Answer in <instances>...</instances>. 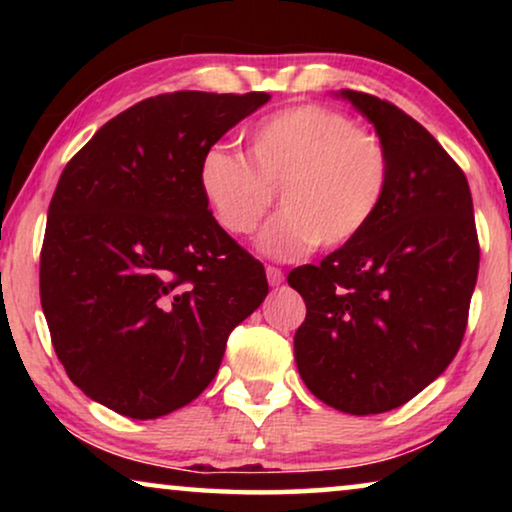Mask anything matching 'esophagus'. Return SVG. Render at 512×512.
<instances>
[{
	"mask_svg": "<svg viewBox=\"0 0 512 512\" xmlns=\"http://www.w3.org/2000/svg\"><path fill=\"white\" fill-rule=\"evenodd\" d=\"M265 275H268L270 286H279V284L284 282L282 268H275V265H268V268H265Z\"/></svg>",
	"mask_w": 512,
	"mask_h": 512,
	"instance_id": "1",
	"label": "esophagus"
}]
</instances>
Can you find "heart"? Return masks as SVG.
<instances>
[{
  "label": "heart",
  "mask_w": 512,
  "mask_h": 512,
  "mask_svg": "<svg viewBox=\"0 0 512 512\" xmlns=\"http://www.w3.org/2000/svg\"><path fill=\"white\" fill-rule=\"evenodd\" d=\"M198 181L216 221L237 237L261 226L279 193L284 212L258 244L268 256L300 258L319 244L345 247L375 221L391 188V156L352 116L298 104L251 125L247 158L207 149Z\"/></svg>",
  "instance_id": "1"
}]
</instances>
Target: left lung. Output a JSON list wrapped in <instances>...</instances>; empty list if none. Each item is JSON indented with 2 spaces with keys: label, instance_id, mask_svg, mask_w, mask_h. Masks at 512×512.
<instances>
[{
  "label": "left lung",
  "instance_id": "obj_1",
  "mask_svg": "<svg viewBox=\"0 0 512 512\" xmlns=\"http://www.w3.org/2000/svg\"><path fill=\"white\" fill-rule=\"evenodd\" d=\"M387 146L391 188L375 221L289 284L307 305L298 373L349 415L408 403L459 352L480 244L466 174L424 125L387 100L340 90Z\"/></svg>",
  "mask_w": 512,
  "mask_h": 512
}]
</instances>
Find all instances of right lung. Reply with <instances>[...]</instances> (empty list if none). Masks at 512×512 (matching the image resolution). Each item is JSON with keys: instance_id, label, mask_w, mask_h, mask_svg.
Listing matches in <instances>:
<instances>
[{"instance_id": "obj_1", "label": "right lung", "mask_w": 512, "mask_h": 512, "mask_svg": "<svg viewBox=\"0 0 512 512\" xmlns=\"http://www.w3.org/2000/svg\"><path fill=\"white\" fill-rule=\"evenodd\" d=\"M268 93L179 90L111 118L69 160L48 207L39 293L69 380L132 419L184 408L228 335L268 296L263 263L209 212L207 149Z\"/></svg>"}]
</instances>
